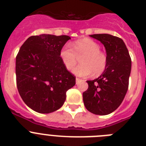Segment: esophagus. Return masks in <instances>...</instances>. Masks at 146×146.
I'll return each mask as SVG.
<instances>
[{"mask_svg":"<svg viewBox=\"0 0 146 146\" xmlns=\"http://www.w3.org/2000/svg\"><path fill=\"white\" fill-rule=\"evenodd\" d=\"M82 80H80V78H76V83H77V84H78V83H79V82H80V81Z\"/></svg>","mask_w":146,"mask_h":146,"instance_id":"1","label":"esophagus"}]
</instances>
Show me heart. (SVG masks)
Returning a JSON list of instances; mask_svg holds the SVG:
<instances>
[{
	"instance_id": "1",
	"label": "heart",
	"mask_w": 146,
	"mask_h": 146,
	"mask_svg": "<svg viewBox=\"0 0 146 146\" xmlns=\"http://www.w3.org/2000/svg\"><path fill=\"white\" fill-rule=\"evenodd\" d=\"M72 47L65 45L60 51V58L64 66L71 70L76 65L77 57L81 58V65L75 67L72 72L80 77H88L92 73L101 74L106 69L108 57L100 50V46L94 40L82 38L72 44Z\"/></svg>"
}]
</instances>
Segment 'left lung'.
<instances>
[{"label": "left lung", "mask_w": 146, "mask_h": 146, "mask_svg": "<svg viewBox=\"0 0 146 146\" xmlns=\"http://www.w3.org/2000/svg\"><path fill=\"white\" fill-rule=\"evenodd\" d=\"M104 44L108 64L104 72L94 80H87L83 102L89 112L104 115L115 111L122 103L129 87L131 60L125 43L112 35H90Z\"/></svg>", "instance_id": "1"}]
</instances>
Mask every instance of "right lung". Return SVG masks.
Masks as SVG:
<instances>
[{"label":"right lung","instance_id":"right-lung-1","mask_svg":"<svg viewBox=\"0 0 146 146\" xmlns=\"http://www.w3.org/2000/svg\"><path fill=\"white\" fill-rule=\"evenodd\" d=\"M69 36H32L16 57L17 86L23 102L34 111L50 113L64 104L66 91L75 85V77L67 70L60 51Z\"/></svg>","mask_w":146,"mask_h":146}]
</instances>
